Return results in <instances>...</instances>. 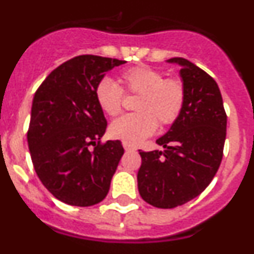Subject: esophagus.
I'll use <instances>...</instances> for the list:
<instances>
[{
    "label": "esophagus",
    "mask_w": 254,
    "mask_h": 254,
    "mask_svg": "<svg viewBox=\"0 0 254 254\" xmlns=\"http://www.w3.org/2000/svg\"><path fill=\"white\" fill-rule=\"evenodd\" d=\"M123 147H125L126 151H134L136 150V147L133 145H129V143H123Z\"/></svg>",
    "instance_id": "1"
}]
</instances>
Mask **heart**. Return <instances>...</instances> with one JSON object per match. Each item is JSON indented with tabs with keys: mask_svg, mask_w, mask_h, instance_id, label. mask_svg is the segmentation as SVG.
Masks as SVG:
<instances>
[{
	"mask_svg": "<svg viewBox=\"0 0 254 254\" xmlns=\"http://www.w3.org/2000/svg\"><path fill=\"white\" fill-rule=\"evenodd\" d=\"M121 89L111 78H103L95 87V99L108 116L122 109L123 91L136 94L134 109L138 113L123 116L109 126V134L116 140L137 145L151 136L158 123L163 127L176 122L186 103V89L179 78H165L161 71L150 66H137L121 75Z\"/></svg>",
	"mask_w": 254,
	"mask_h": 254,
	"instance_id": "b5f03b06",
	"label": "heart"
}]
</instances>
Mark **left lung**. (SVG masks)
I'll list each match as a JSON object with an SVG mask.
<instances>
[{"label":"left lung","instance_id":"left-lung-1","mask_svg":"<svg viewBox=\"0 0 254 254\" xmlns=\"http://www.w3.org/2000/svg\"><path fill=\"white\" fill-rule=\"evenodd\" d=\"M181 66L186 103L178 120L156 140L163 151H141L137 185L143 201L159 208L185 205L202 193L216 174L226 137V113L216 81L186 58Z\"/></svg>","mask_w":254,"mask_h":254}]
</instances>
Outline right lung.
I'll return each instance as SVG.
<instances>
[{
	"label": "right lung",
	"instance_id": "right-lung-1",
	"mask_svg": "<svg viewBox=\"0 0 254 254\" xmlns=\"http://www.w3.org/2000/svg\"><path fill=\"white\" fill-rule=\"evenodd\" d=\"M123 64L77 56L53 69L34 95L28 131L31 161L44 187L67 205H96L109 192L125 150L118 140L100 142L107 120L95 87L108 71Z\"/></svg>",
	"mask_w": 254,
	"mask_h": 254
}]
</instances>
